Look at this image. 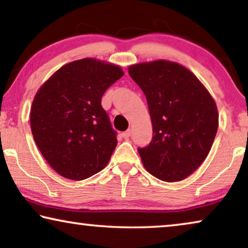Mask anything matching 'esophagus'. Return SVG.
<instances>
[{
  "mask_svg": "<svg viewBox=\"0 0 248 248\" xmlns=\"http://www.w3.org/2000/svg\"><path fill=\"white\" fill-rule=\"evenodd\" d=\"M131 134H132V131L127 130V131H125V132H123V133H122V137H123L124 139H128L131 137Z\"/></svg>",
  "mask_w": 248,
  "mask_h": 248,
  "instance_id": "obj_1",
  "label": "esophagus"
}]
</instances>
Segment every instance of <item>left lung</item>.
Segmentation results:
<instances>
[{
  "label": "left lung",
  "instance_id": "left-lung-1",
  "mask_svg": "<svg viewBox=\"0 0 248 248\" xmlns=\"http://www.w3.org/2000/svg\"><path fill=\"white\" fill-rule=\"evenodd\" d=\"M128 74L145 94L152 122L151 142L138 148L143 166L161 181H182L204 161L215 141V100L198 78L177 63L137 64Z\"/></svg>",
  "mask_w": 248,
  "mask_h": 248
}]
</instances>
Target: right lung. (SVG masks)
<instances>
[{
    "mask_svg": "<svg viewBox=\"0 0 248 248\" xmlns=\"http://www.w3.org/2000/svg\"><path fill=\"white\" fill-rule=\"evenodd\" d=\"M122 77L120 66L83 59L57 70L36 93L30 110L33 140L63 177L82 181L109 161L117 132L101 97Z\"/></svg>",
    "mask_w": 248,
    "mask_h": 248,
    "instance_id": "1",
    "label": "right lung"
}]
</instances>
